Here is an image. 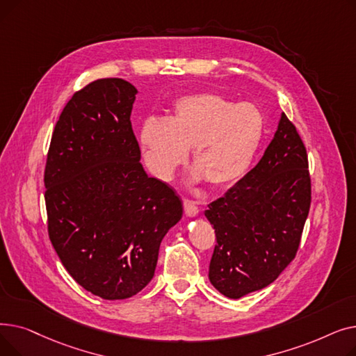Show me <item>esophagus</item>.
Wrapping results in <instances>:
<instances>
[{
  "label": "esophagus",
  "mask_w": 356,
  "mask_h": 356,
  "mask_svg": "<svg viewBox=\"0 0 356 356\" xmlns=\"http://www.w3.org/2000/svg\"><path fill=\"white\" fill-rule=\"evenodd\" d=\"M183 207H184V213L188 215V216H191V218H193V216H196L199 213L197 204L193 200H191V199H183Z\"/></svg>",
  "instance_id": "obj_1"
}]
</instances>
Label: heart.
<instances>
[{
  "instance_id": "heart-1",
  "label": "heart",
  "mask_w": 356,
  "mask_h": 356,
  "mask_svg": "<svg viewBox=\"0 0 356 356\" xmlns=\"http://www.w3.org/2000/svg\"><path fill=\"white\" fill-rule=\"evenodd\" d=\"M264 133L266 117L255 104L199 92L176 99L168 121L147 118L138 140L156 177L170 179L192 148L193 177L225 188L248 172Z\"/></svg>"
}]
</instances>
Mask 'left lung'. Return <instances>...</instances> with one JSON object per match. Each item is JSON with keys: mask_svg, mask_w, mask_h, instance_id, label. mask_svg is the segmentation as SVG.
<instances>
[{"mask_svg": "<svg viewBox=\"0 0 356 356\" xmlns=\"http://www.w3.org/2000/svg\"><path fill=\"white\" fill-rule=\"evenodd\" d=\"M310 202L306 147L282 114L258 164L204 212L216 234L212 286L239 298L271 284L297 254Z\"/></svg>", "mask_w": 356, "mask_h": 356, "instance_id": "1", "label": "left lung"}]
</instances>
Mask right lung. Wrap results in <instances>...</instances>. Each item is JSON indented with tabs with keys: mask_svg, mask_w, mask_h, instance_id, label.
<instances>
[{
	"mask_svg": "<svg viewBox=\"0 0 356 356\" xmlns=\"http://www.w3.org/2000/svg\"><path fill=\"white\" fill-rule=\"evenodd\" d=\"M136 93L118 78L74 92L44 168L51 245L74 282L105 300L128 298L152 282L161 239L183 213L176 192L140 163L129 120Z\"/></svg>",
	"mask_w": 356,
	"mask_h": 356,
	"instance_id": "add662e5",
	"label": "right lung"
}]
</instances>
